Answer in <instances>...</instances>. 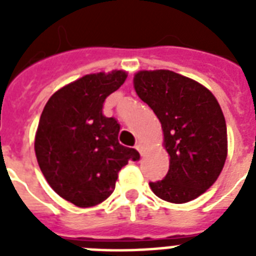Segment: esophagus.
Wrapping results in <instances>:
<instances>
[{
    "label": "esophagus",
    "instance_id": "34e87169",
    "mask_svg": "<svg viewBox=\"0 0 256 256\" xmlns=\"http://www.w3.org/2000/svg\"><path fill=\"white\" fill-rule=\"evenodd\" d=\"M136 148L138 150V152H140V156H142V154H144V144H142V142H138V144H136Z\"/></svg>",
    "mask_w": 256,
    "mask_h": 256
}]
</instances>
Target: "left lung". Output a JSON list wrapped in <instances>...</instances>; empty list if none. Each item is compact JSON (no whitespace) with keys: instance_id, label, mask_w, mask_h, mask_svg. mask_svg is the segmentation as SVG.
<instances>
[{"instance_id":"obj_1","label":"left lung","mask_w":256,"mask_h":256,"mask_svg":"<svg viewBox=\"0 0 256 256\" xmlns=\"http://www.w3.org/2000/svg\"><path fill=\"white\" fill-rule=\"evenodd\" d=\"M134 88L158 116L170 156L164 179L150 182L152 192L171 203L198 198L218 179L227 156V128L212 92L170 70H142Z\"/></svg>"}]
</instances>
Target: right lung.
I'll list each match as a JSON object with an SVG mask.
<instances>
[{
    "mask_svg": "<svg viewBox=\"0 0 256 256\" xmlns=\"http://www.w3.org/2000/svg\"><path fill=\"white\" fill-rule=\"evenodd\" d=\"M126 77L124 70L88 74L54 92L40 118L34 140L40 168L50 187L78 207L104 202L120 168L140 160L136 148L118 142V120L102 112Z\"/></svg>",
    "mask_w": 256,
    "mask_h": 256,
    "instance_id": "obj_1",
    "label": "right lung"
}]
</instances>
